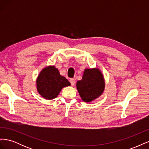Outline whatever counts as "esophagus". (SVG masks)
<instances>
[{
  "instance_id": "34e87169",
  "label": "esophagus",
  "mask_w": 149,
  "mask_h": 149,
  "mask_svg": "<svg viewBox=\"0 0 149 149\" xmlns=\"http://www.w3.org/2000/svg\"><path fill=\"white\" fill-rule=\"evenodd\" d=\"M70 83L71 84V86H74L75 84V80H74V79H73V78L70 79Z\"/></svg>"
}]
</instances>
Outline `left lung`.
Masks as SVG:
<instances>
[{
    "instance_id": "obj_1",
    "label": "left lung",
    "mask_w": 149,
    "mask_h": 149,
    "mask_svg": "<svg viewBox=\"0 0 149 149\" xmlns=\"http://www.w3.org/2000/svg\"><path fill=\"white\" fill-rule=\"evenodd\" d=\"M76 88L84 102H89L98 98L105 88V81L101 70L97 68H86L82 79L76 83Z\"/></svg>"
}]
</instances>
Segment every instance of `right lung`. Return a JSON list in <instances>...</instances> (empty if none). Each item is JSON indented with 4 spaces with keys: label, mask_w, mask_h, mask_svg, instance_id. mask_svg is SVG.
<instances>
[{
    "label": "right lung",
    "mask_w": 149,
    "mask_h": 149,
    "mask_svg": "<svg viewBox=\"0 0 149 149\" xmlns=\"http://www.w3.org/2000/svg\"><path fill=\"white\" fill-rule=\"evenodd\" d=\"M36 83L40 95L48 100L56 98L63 88L71 85L68 80L60 75L55 66L44 68L38 76Z\"/></svg>",
    "instance_id": "right-lung-1"
}]
</instances>
